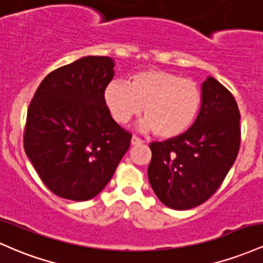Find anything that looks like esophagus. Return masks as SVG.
<instances>
[{
    "instance_id": "1",
    "label": "esophagus",
    "mask_w": 263,
    "mask_h": 263,
    "mask_svg": "<svg viewBox=\"0 0 263 263\" xmlns=\"http://www.w3.org/2000/svg\"><path fill=\"white\" fill-rule=\"evenodd\" d=\"M144 141L139 139L138 137H135V135H133L132 137V145H140V144H143Z\"/></svg>"
}]
</instances>
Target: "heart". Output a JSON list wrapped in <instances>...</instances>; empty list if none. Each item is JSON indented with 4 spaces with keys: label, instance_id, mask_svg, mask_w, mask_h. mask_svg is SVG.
<instances>
[{
    "label": "heart",
    "instance_id": "1",
    "mask_svg": "<svg viewBox=\"0 0 263 263\" xmlns=\"http://www.w3.org/2000/svg\"><path fill=\"white\" fill-rule=\"evenodd\" d=\"M104 102L113 119L125 124L144 111L139 128L164 139L186 133L199 118L202 93L194 81L161 69L137 73L130 85L113 81L104 90Z\"/></svg>",
    "mask_w": 263,
    "mask_h": 263
}]
</instances>
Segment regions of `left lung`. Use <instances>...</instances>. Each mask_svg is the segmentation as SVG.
Here are the masks:
<instances>
[{
    "instance_id": "obj_1",
    "label": "left lung",
    "mask_w": 263,
    "mask_h": 263,
    "mask_svg": "<svg viewBox=\"0 0 263 263\" xmlns=\"http://www.w3.org/2000/svg\"><path fill=\"white\" fill-rule=\"evenodd\" d=\"M195 124L178 138L150 144L147 178L158 199L174 210H189L214 195L240 149V111L232 94L208 77Z\"/></svg>"
}]
</instances>
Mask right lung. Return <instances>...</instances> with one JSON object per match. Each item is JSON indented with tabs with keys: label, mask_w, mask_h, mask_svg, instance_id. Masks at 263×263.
<instances>
[{
	"label": "right lung",
	"mask_w": 263,
	"mask_h": 263,
	"mask_svg": "<svg viewBox=\"0 0 263 263\" xmlns=\"http://www.w3.org/2000/svg\"><path fill=\"white\" fill-rule=\"evenodd\" d=\"M114 60L88 55L49 73L27 111L23 145L55 195L85 201L97 196L130 146L132 134L104 102Z\"/></svg>",
	"instance_id": "obj_1"
}]
</instances>
